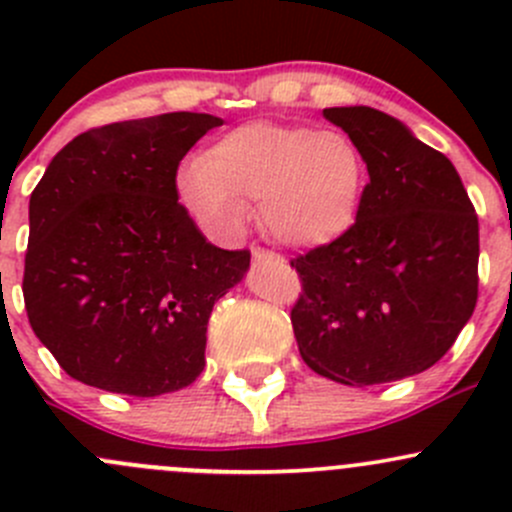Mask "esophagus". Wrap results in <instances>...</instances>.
<instances>
[{
	"label": "esophagus",
	"mask_w": 512,
	"mask_h": 512,
	"mask_svg": "<svg viewBox=\"0 0 512 512\" xmlns=\"http://www.w3.org/2000/svg\"><path fill=\"white\" fill-rule=\"evenodd\" d=\"M252 260H255L257 265H260V262H272V260H280V257H277L275 252L262 250V247H255V250H252Z\"/></svg>",
	"instance_id": "obj_1"
}]
</instances>
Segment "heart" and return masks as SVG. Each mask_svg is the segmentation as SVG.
Instances as JSON below:
<instances>
[{"label":"heart","instance_id":"heart-1","mask_svg":"<svg viewBox=\"0 0 512 512\" xmlns=\"http://www.w3.org/2000/svg\"><path fill=\"white\" fill-rule=\"evenodd\" d=\"M364 190L366 160L347 133L272 121L232 128L178 175L180 198L210 235H240L260 200L265 230L299 250L347 235Z\"/></svg>","mask_w":512,"mask_h":512}]
</instances>
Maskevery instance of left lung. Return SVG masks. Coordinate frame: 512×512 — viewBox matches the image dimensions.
<instances>
[{
    "mask_svg": "<svg viewBox=\"0 0 512 512\" xmlns=\"http://www.w3.org/2000/svg\"><path fill=\"white\" fill-rule=\"evenodd\" d=\"M369 170L359 218L289 265L302 280L292 327L304 364L344 386L431 369L478 299V215L443 153L369 106L324 108Z\"/></svg>",
    "mask_w": 512,
    "mask_h": 512,
    "instance_id": "1",
    "label": "left lung"
}]
</instances>
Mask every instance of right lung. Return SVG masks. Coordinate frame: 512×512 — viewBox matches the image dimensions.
<instances>
[{
    "mask_svg": "<svg viewBox=\"0 0 512 512\" xmlns=\"http://www.w3.org/2000/svg\"><path fill=\"white\" fill-rule=\"evenodd\" d=\"M223 126L210 113L91 128L66 143L29 198L24 307L71 379L128 396L193 384L213 304L250 250H220L178 203L185 153Z\"/></svg>",
    "mask_w": 512,
    "mask_h": 512,
    "instance_id": "add662e5",
    "label": "right lung"
}]
</instances>
